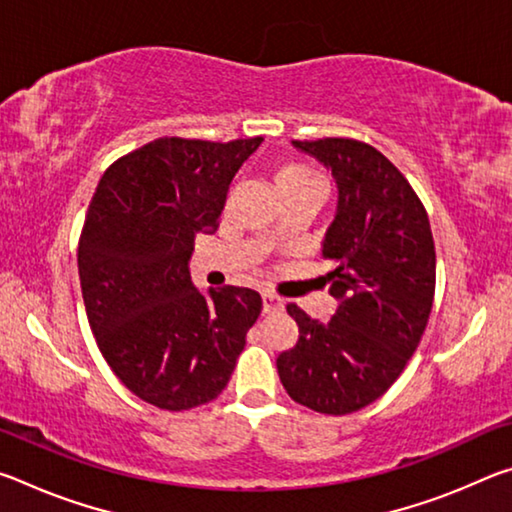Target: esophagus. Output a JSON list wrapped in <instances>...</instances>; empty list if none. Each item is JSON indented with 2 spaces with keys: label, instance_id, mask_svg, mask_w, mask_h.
Instances as JSON below:
<instances>
[{
  "label": "esophagus",
  "instance_id": "1",
  "mask_svg": "<svg viewBox=\"0 0 512 512\" xmlns=\"http://www.w3.org/2000/svg\"><path fill=\"white\" fill-rule=\"evenodd\" d=\"M262 307L264 314H275V311H282V300L273 296V293H262Z\"/></svg>",
  "mask_w": 512,
  "mask_h": 512
}]
</instances>
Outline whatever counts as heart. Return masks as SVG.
<instances>
[{"label":"heart","mask_w":512,"mask_h":512,"mask_svg":"<svg viewBox=\"0 0 512 512\" xmlns=\"http://www.w3.org/2000/svg\"><path fill=\"white\" fill-rule=\"evenodd\" d=\"M318 178L316 171H311L305 164H284V167L277 171V187H289L296 183H305V180Z\"/></svg>","instance_id":"obj_1"}]
</instances>
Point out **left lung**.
Wrapping results in <instances>:
<instances>
[{"instance_id": "left-lung-1", "label": "left lung", "mask_w": 512, "mask_h": 512, "mask_svg": "<svg viewBox=\"0 0 512 512\" xmlns=\"http://www.w3.org/2000/svg\"><path fill=\"white\" fill-rule=\"evenodd\" d=\"M293 144L332 169L339 185L323 241L339 309L318 323L287 305L298 341L277 357V375L293 402L345 415L384 395L418 348L436 293V248L418 194L375 146L350 137Z\"/></svg>"}]
</instances>
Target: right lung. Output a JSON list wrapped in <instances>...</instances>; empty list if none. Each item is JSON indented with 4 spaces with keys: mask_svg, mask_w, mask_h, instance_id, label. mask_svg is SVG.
<instances>
[{
    "mask_svg": "<svg viewBox=\"0 0 512 512\" xmlns=\"http://www.w3.org/2000/svg\"><path fill=\"white\" fill-rule=\"evenodd\" d=\"M264 137H158L103 173L79 239L85 311L103 359L128 391L189 411L228 386L262 311L253 289L203 296L189 277L198 232L212 235L235 173Z\"/></svg>",
    "mask_w": 512,
    "mask_h": 512,
    "instance_id": "right-lung-1",
    "label": "right lung"
}]
</instances>
